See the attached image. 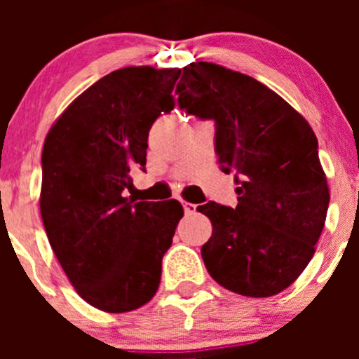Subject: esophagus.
<instances>
[{
  "instance_id": "34e87169",
  "label": "esophagus",
  "mask_w": 359,
  "mask_h": 359,
  "mask_svg": "<svg viewBox=\"0 0 359 359\" xmlns=\"http://www.w3.org/2000/svg\"><path fill=\"white\" fill-rule=\"evenodd\" d=\"M182 205H184V212H186L187 215H191V213H194V212H196V205H194V203H187V201H182Z\"/></svg>"
}]
</instances>
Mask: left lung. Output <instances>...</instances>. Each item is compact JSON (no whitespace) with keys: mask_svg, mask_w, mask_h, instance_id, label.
<instances>
[{"mask_svg":"<svg viewBox=\"0 0 359 359\" xmlns=\"http://www.w3.org/2000/svg\"><path fill=\"white\" fill-rule=\"evenodd\" d=\"M180 109L215 121V153L238 184L236 208L198 206L213 233L201 247L210 276L245 297L288 288L314 255L330 193L309 123L255 78L212 62L184 67Z\"/></svg>","mask_w":359,"mask_h":359,"instance_id":"1","label":"left lung"}]
</instances>
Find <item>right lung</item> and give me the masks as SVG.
<instances>
[{
  "instance_id": "obj_1",
  "label": "right lung",
  "mask_w": 359,
  "mask_h": 359,
  "mask_svg": "<svg viewBox=\"0 0 359 359\" xmlns=\"http://www.w3.org/2000/svg\"><path fill=\"white\" fill-rule=\"evenodd\" d=\"M180 69L112 71L50 128L39 208L57 260L81 299L106 313L139 309L156 293L161 260L184 208L139 201L132 173L146 170L147 137L175 106Z\"/></svg>"
}]
</instances>
